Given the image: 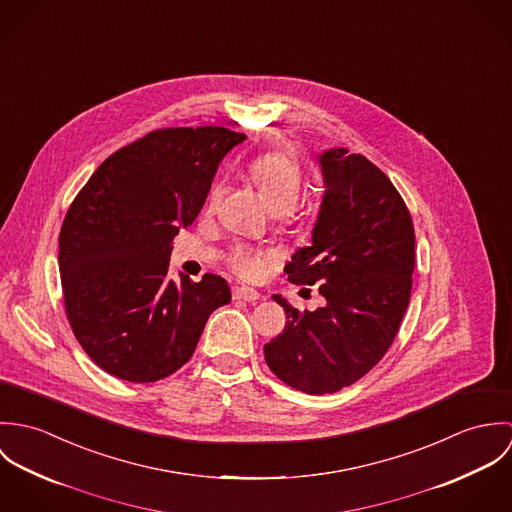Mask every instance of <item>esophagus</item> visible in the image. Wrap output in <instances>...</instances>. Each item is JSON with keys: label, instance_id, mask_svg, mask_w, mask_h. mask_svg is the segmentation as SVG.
<instances>
[{"label": "esophagus", "instance_id": "esophagus-1", "mask_svg": "<svg viewBox=\"0 0 512 512\" xmlns=\"http://www.w3.org/2000/svg\"><path fill=\"white\" fill-rule=\"evenodd\" d=\"M232 297H234L236 301L256 303V301L260 299V293L256 292V290H250V288H236V290L232 292Z\"/></svg>", "mask_w": 512, "mask_h": 512}]
</instances>
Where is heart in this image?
<instances>
[{
    "instance_id": "b5f03b06",
    "label": "heart",
    "mask_w": 512,
    "mask_h": 512,
    "mask_svg": "<svg viewBox=\"0 0 512 512\" xmlns=\"http://www.w3.org/2000/svg\"><path fill=\"white\" fill-rule=\"evenodd\" d=\"M248 175L256 183L264 201L274 213H288L299 199L301 193V169L297 161L286 151H268L254 157L248 165ZM220 199V185H215L207 197V209H213ZM274 260L272 252L256 250L246 244H234L226 252V264L230 270L244 278H260L270 262Z\"/></svg>"
}]
</instances>
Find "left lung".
I'll return each mask as SVG.
<instances>
[{
    "instance_id": "obj_1",
    "label": "left lung",
    "mask_w": 512,
    "mask_h": 512,
    "mask_svg": "<svg viewBox=\"0 0 512 512\" xmlns=\"http://www.w3.org/2000/svg\"><path fill=\"white\" fill-rule=\"evenodd\" d=\"M325 195L311 246L295 250L288 280L325 297L297 311L274 295L284 331L264 345L270 370L307 394L351 386L392 345L412 292L416 234L392 181L359 153L331 147L319 155Z\"/></svg>"
}]
</instances>
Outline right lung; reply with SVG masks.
Segmentation results:
<instances>
[{
  "mask_svg": "<svg viewBox=\"0 0 512 512\" xmlns=\"http://www.w3.org/2000/svg\"><path fill=\"white\" fill-rule=\"evenodd\" d=\"M246 136L163 128L118 149L74 197L59 234L65 309L86 355L128 382L185 365L209 315L230 301L215 274L167 278L171 242L201 213L222 157Z\"/></svg>",
  "mask_w": 512,
  "mask_h": 512,
  "instance_id": "add662e5",
  "label": "right lung"
}]
</instances>
